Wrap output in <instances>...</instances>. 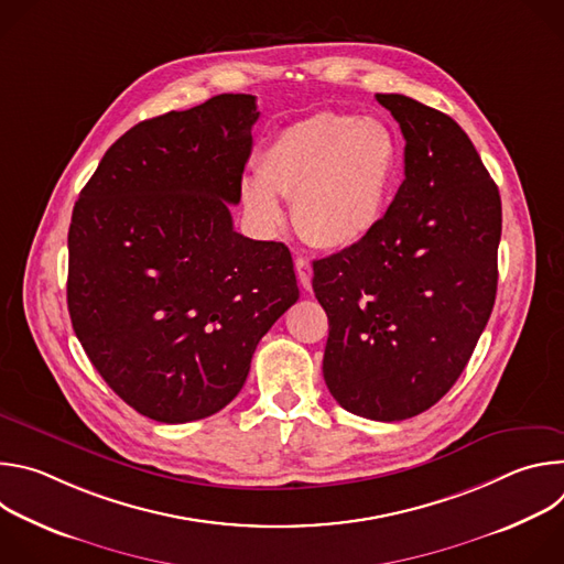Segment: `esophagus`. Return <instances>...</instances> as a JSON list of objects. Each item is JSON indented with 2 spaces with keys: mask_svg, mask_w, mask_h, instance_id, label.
I'll use <instances>...</instances> for the list:
<instances>
[{
  "mask_svg": "<svg viewBox=\"0 0 564 564\" xmlns=\"http://www.w3.org/2000/svg\"><path fill=\"white\" fill-rule=\"evenodd\" d=\"M294 268H296V276H299L301 285L305 290H310L312 288V265H310V261L307 259H296Z\"/></svg>",
  "mask_w": 564,
  "mask_h": 564,
  "instance_id": "34e87169",
  "label": "esophagus"
}]
</instances>
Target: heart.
Here are the masks:
<instances>
[{"instance_id":"heart-1","label":"heart","mask_w":564,"mask_h":564,"mask_svg":"<svg viewBox=\"0 0 564 564\" xmlns=\"http://www.w3.org/2000/svg\"><path fill=\"white\" fill-rule=\"evenodd\" d=\"M404 165L397 133L381 120L321 111L283 127L259 155V176L243 181L248 212L281 225L279 196L292 198V223L314 248L344 250L383 223Z\"/></svg>"}]
</instances>
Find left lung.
<instances>
[{
    "instance_id": "8db88e82",
    "label": "left lung",
    "mask_w": 564,
    "mask_h": 564,
    "mask_svg": "<svg viewBox=\"0 0 564 564\" xmlns=\"http://www.w3.org/2000/svg\"><path fill=\"white\" fill-rule=\"evenodd\" d=\"M404 133V183L359 246L314 261L330 335L324 379L339 404L401 422L453 388L498 290L502 203L481 158L446 113L377 94Z\"/></svg>"
}]
</instances>
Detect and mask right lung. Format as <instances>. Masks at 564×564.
<instances>
[{
	"label": "right lung",
	"instance_id": "obj_1",
	"mask_svg": "<svg viewBox=\"0 0 564 564\" xmlns=\"http://www.w3.org/2000/svg\"><path fill=\"white\" fill-rule=\"evenodd\" d=\"M257 98L223 94L120 135L68 227L73 330L140 415L185 424L225 409L299 299L292 254L238 234L229 205L252 151Z\"/></svg>",
	"mask_w": 564,
	"mask_h": 564
}]
</instances>
